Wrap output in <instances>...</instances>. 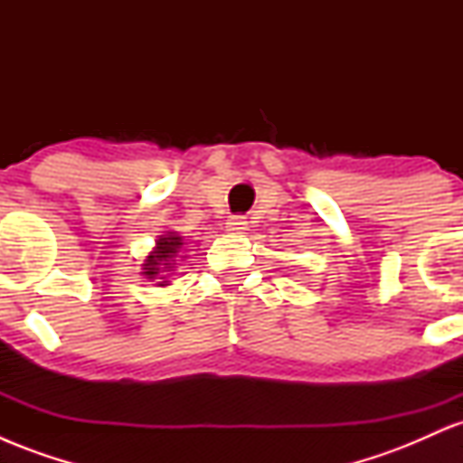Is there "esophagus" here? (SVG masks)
<instances>
[{"label": "esophagus", "mask_w": 463, "mask_h": 463, "mask_svg": "<svg viewBox=\"0 0 463 463\" xmlns=\"http://www.w3.org/2000/svg\"><path fill=\"white\" fill-rule=\"evenodd\" d=\"M248 228V222H246V217H241V215H235V217H228V222H226V231L228 232H243Z\"/></svg>", "instance_id": "esophagus-1"}]
</instances>
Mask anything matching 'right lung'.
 Here are the masks:
<instances>
[{
  "mask_svg": "<svg viewBox=\"0 0 463 463\" xmlns=\"http://www.w3.org/2000/svg\"><path fill=\"white\" fill-rule=\"evenodd\" d=\"M184 239L178 235V232L169 231L165 235H158L156 243H154L152 252L143 259L141 263V274L146 276L147 280H152L156 287H167L169 274L174 272L178 261H184L183 252Z\"/></svg>",
  "mask_w": 463,
  "mask_h": 463,
  "instance_id": "1",
  "label": "right lung"
}]
</instances>
